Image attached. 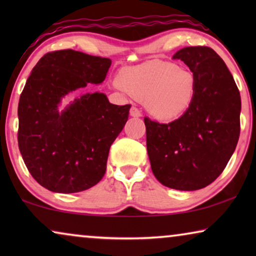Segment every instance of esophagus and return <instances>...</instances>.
<instances>
[{"mask_svg": "<svg viewBox=\"0 0 256 256\" xmlns=\"http://www.w3.org/2000/svg\"><path fill=\"white\" fill-rule=\"evenodd\" d=\"M130 115H132V116H134V118H138V116H141V112H140L138 108L132 106L130 108Z\"/></svg>", "mask_w": 256, "mask_h": 256, "instance_id": "esophagus-1", "label": "esophagus"}]
</instances>
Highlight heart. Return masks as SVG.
<instances>
[{
	"mask_svg": "<svg viewBox=\"0 0 256 256\" xmlns=\"http://www.w3.org/2000/svg\"><path fill=\"white\" fill-rule=\"evenodd\" d=\"M118 82L160 120L180 116L190 107L196 93L194 76L166 62H150L124 68L118 76Z\"/></svg>",
	"mask_w": 256,
	"mask_h": 256,
	"instance_id": "1",
	"label": "heart"
}]
</instances>
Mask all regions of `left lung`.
<instances>
[{
    "label": "left lung",
    "instance_id": "left-lung-1",
    "mask_svg": "<svg viewBox=\"0 0 256 256\" xmlns=\"http://www.w3.org/2000/svg\"><path fill=\"white\" fill-rule=\"evenodd\" d=\"M172 58L194 73V98L169 124L144 118L146 150L160 183L194 191L214 182L233 155L240 136L241 99L226 64L211 48H184Z\"/></svg>",
    "mask_w": 256,
    "mask_h": 256
}]
</instances>
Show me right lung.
Masks as SVG:
<instances>
[{
	"mask_svg": "<svg viewBox=\"0 0 256 256\" xmlns=\"http://www.w3.org/2000/svg\"><path fill=\"white\" fill-rule=\"evenodd\" d=\"M110 58L58 50L40 59L18 102V148L37 183L74 194L94 186L106 172L110 148L128 120L130 104L118 106L104 93H87L62 113V98L87 84H101Z\"/></svg>",
	"mask_w": 256,
	"mask_h": 256,
	"instance_id": "obj_1",
	"label": "right lung"
}]
</instances>
